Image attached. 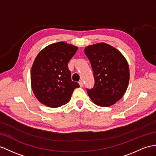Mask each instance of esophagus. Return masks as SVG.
Listing matches in <instances>:
<instances>
[{
    "label": "esophagus",
    "mask_w": 156,
    "mask_h": 156,
    "mask_svg": "<svg viewBox=\"0 0 156 156\" xmlns=\"http://www.w3.org/2000/svg\"><path fill=\"white\" fill-rule=\"evenodd\" d=\"M79 84H80V87H83V81H82V80H80L79 82Z\"/></svg>",
    "instance_id": "obj_1"
}]
</instances>
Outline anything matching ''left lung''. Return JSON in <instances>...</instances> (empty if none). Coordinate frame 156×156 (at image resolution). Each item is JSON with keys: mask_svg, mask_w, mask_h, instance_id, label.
I'll use <instances>...</instances> for the list:
<instances>
[{"mask_svg": "<svg viewBox=\"0 0 156 156\" xmlns=\"http://www.w3.org/2000/svg\"><path fill=\"white\" fill-rule=\"evenodd\" d=\"M85 54L92 68L95 80L87 92L97 105L109 107L115 104L126 92L130 73L126 58L115 47L99 43L85 48Z\"/></svg>", "mask_w": 156, "mask_h": 156, "instance_id": "obj_1", "label": "left lung"}]
</instances>
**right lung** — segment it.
<instances>
[{"label": "right lung", "mask_w": 156, "mask_h": 156, "mask_svg": "<svg viewBox=\"0 0 156 156\" xmlns=\"http://www.w3.org/2000/svg\"><path fill=\"white\" fill-rule=\"evenodd\" d=\"M78 47L65 42L51 44L39 52L31 70V88L39 101L55 108L70 100L79 83L72 81L68 63Z\"/></svg>", "instance_id": "1"}]
</instances>
